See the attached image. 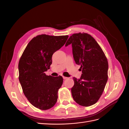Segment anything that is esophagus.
I'll return each instance as SVG.
<instances>
[{
	"mask_svg": "<svg viewBox=\"0 0 129 129\" xmlns=\"http://www.w3.org/2000/svg\"><path fill=\"white\" fill-rule=\"evenodd\" d=\"M63 79L64 80H66V79H68V77H65V76H63Z\"/></svg>",
	"mask_w": 129,
	"mask_h": 129,
	"instance_id": "1",
	"label": "esophagus"
}]
</instances>
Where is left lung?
<instances>
[{
  "instance_id": "8db88e82",
  "label": "left lung",
  "mask_w": 129,
  "mask_h": 129,
  "mask_svg": "<svg viewBox=\"0 0 129 129\" xmlns=\"http://www.w3.org/2000/svg\"><path fill=\"white\" fill-rule=\"evenodd\" d=\"M70 44L74 60L82 73L80 79L73 78V98L81 106H91L99 101L107 82L108 60L98 43L88 33L73 34L65 46Z\"/></svg>"
}]
</instances>
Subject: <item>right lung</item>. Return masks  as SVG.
Instances as JSON below:
<instances>
[{
    "label": "right lung",
    "mask_w": 129,
    "mask_h": 129,
    "mask_svg": "<svg viewBox=\"0 0 129 129\" xmlns=\"http://www.w3.org/2000/svg\"><path fill=\"white\" fill-rule=\"evenodd\" d=\"M68 38L39 35L29 41L19 60V80L23 92L40 110H48L57 102L63 78L46 75L45 72L50 69L53 53L64 45Z\"/></svg>",
    "instance_id": "right-lung-1"
}]
</instances>
